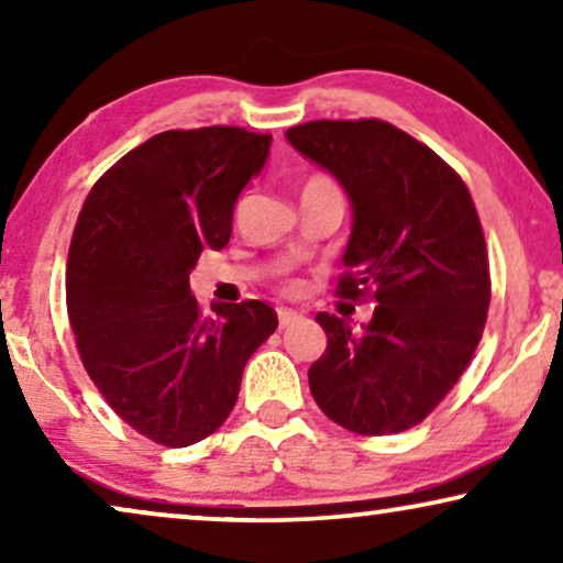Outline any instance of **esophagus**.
<instances>
[{"mask_svg":"<svg viewBox=\"0 0 563 563\" xmlns=\"http://www.w3.org/2000/svg\"><path fill=\"white\" fill-rule=\"evenodd\" d=\"M299 320H302V314L295 312V310H287V307H279V328H289Z\"/></svg>","mask_w":563,"mask_h":563,"instance_id":"1","label":"esophagus"}]
</instances>
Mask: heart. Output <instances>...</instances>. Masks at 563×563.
Masks as SVG:
<instances>
[{
	"mask_svg": "<svg viewBox=\"0 0 563 563\" xmlns=\"http://www.w3.org/2000/svg\"><path fill=\"white\" fill-rule=\"evenodd\" d=\"M310 187H335V184L330 181L328 176H322V174H314V176H310V181L305 184V189H310Z\"/></svg>",
	"mask_w": 563,
	"mask_h": 563,
	"instance_id": "heart-1",
	"label": "heart"
}]
</instances>
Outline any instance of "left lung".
Returning <instances> with one entry per match:
<instances>
[{"mask_svg": "<svg viewBox=\"0 0 563 563\" xmlns=\"http://www.w3.org/2000/svg\"><path fill=\"white\" fill-rule=\"evenodd\" d=\"M287 141L349 195L338 295L379 305L361 330L328 312L314 318L328 335L307 372L314 402L358 435L418 426L464 374L487 322L489 261L472 195L389 122L314 120L289 128Z\"/></svg>", "mask_w": 563, "mask_h": 563, "instance_id": "8db88e82", "label": "left lung"}]
</instances>
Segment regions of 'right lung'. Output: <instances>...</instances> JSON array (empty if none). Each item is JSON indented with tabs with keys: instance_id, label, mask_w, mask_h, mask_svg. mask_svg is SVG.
<instances>
[{
	"instance_id": "add662e5",
	"label": "right lung",
	"mask_w": 563,
	"mask_h": 563,
	"mask_svg": "<svg viewBox=\"0 0 563 563\" xmlns=\"http://www.w3.org/2000/svg\"><path fill=\"white\" fill-rule=\"evenodd\" d=\"M272 135L166 130L122 156L81 207L66 266L68 320L84 368L137 433L184 449L228 420L251 353L279 320L266 302L212 305L189 274L225 249L245 184Z\"/></svg>"
}]
</instances>
